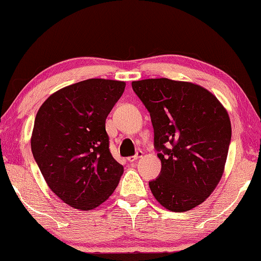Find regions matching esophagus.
<instances>
[{
	"label": "esophagus",
	"instance_id": "1",
	"mask_svg": "<svg viewBox=\"0 0 261 261\" xmlns=\"http://www.w3.org/2000/svg\"><path fill=\"white\" fill-rule=\"evenodd\" d=\"M144 155V153L141 152V151H138L136 153V155H134V156H130V158H127V161L129 162H135V161H137L138 160V159H140L141 156Z\"/></svg>",
	"mask_w": 261,
	"mask_h": 261
}]
</instances>
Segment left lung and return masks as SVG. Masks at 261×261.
I'll use <instances>...</instances> for the list:
<instances>
[{"label": "left lung", "mask_w": 261, "mask_h": 261, "mask_svg": "<svg viewBox=\"0 0 261 261\" xmlns=\"http://www.w3.org/2000/svg\"><path fill=\"white\" fill-rule=\"evenodd\" d=\"M151 114L161 174L149 189L161 206L183 213L208 198L222 177L231 139L227 109L198 84L151 78L132 82Z\"/></svg>", "instance_id": "left-lung-1"}]
</instances>
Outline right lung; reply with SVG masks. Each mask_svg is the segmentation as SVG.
Returning <instances> with one entry per match:
<instances>
[{
  "label": "right lung",
  "instance_id": "obj_1",
  "mask_svg": "<svg viewBox=\"0 0 261 261\" xmlns=\"http://www.w3.org/2000/svg\"><path fill=\"white\" fill-rule=\"evenodd\" d=\"M125 82L92 78L56 91L34 120L31 149L49 189L70 207L91 211L112 196L123 166L109 152L106 118Z\"/></svg>",
  "mask_w": 261,
  "mask_h": 261
}]
</instances>
